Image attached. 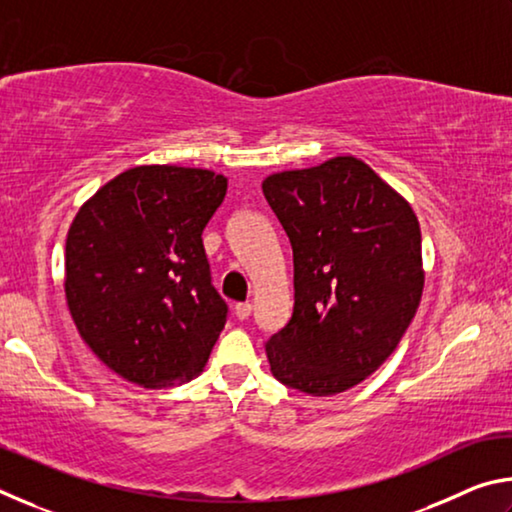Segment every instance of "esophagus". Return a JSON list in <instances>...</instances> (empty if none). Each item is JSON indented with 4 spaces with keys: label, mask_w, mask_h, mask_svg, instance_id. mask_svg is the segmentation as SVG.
Listing matches in <instances>:
<instances>
[{
    "label": "esophagus",
    "mask_w": 512,
    "mask_h": 512,
    "mask_svg": "<svg viewBox=\"0 0 512 512\" xmlns=\"http://www.w3.org/2000/svg\"><path fill=\"white\" fill-rule=\"evenodd\" d=\"M235 314L239 320H246L253 314V305H250V302H239V305H235Z\"/></svg>",
    "instance_id": "1"
}]
</instances>
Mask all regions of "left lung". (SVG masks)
Masks as SVG:
<instances>
[{
	"mask_svg": "<svg viewBox=\"0 0 512 512\" xmlns=\"http://www.w3.org/2000/svg\"><path fill=\"white\" fill-rule=\"evenodd\" d=\"M262 192L293 248V316L266 341L277 381L327 397L391 357L418 311L420 223L354 155L277 171Z\"/></svg>",
	"mask_w": 512,
	"mask_h": 512,
	"instance_id": "left-lung-1",
	"label": "left lung"
}]
</instances>
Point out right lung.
I'll return each mask as SVG.
<instances>
[{
  "label": "right lung",
  "instance_id": "1",
  "mask_svg": "<svg viewBox=\"0 0 512 512\" xmlns=\"http://www.w3.org/2000/svg\"><path fill=\"white\" fill-rule=\"evenodd\" d=\"M228 178L144 164L76 212L65 244V298L81 339L121 379L167 388L203 372L228 316L212 287L203 230Z\"/></svg>",
  "mask_w": 512,
  "mask_h": 512
}]
</instances>
